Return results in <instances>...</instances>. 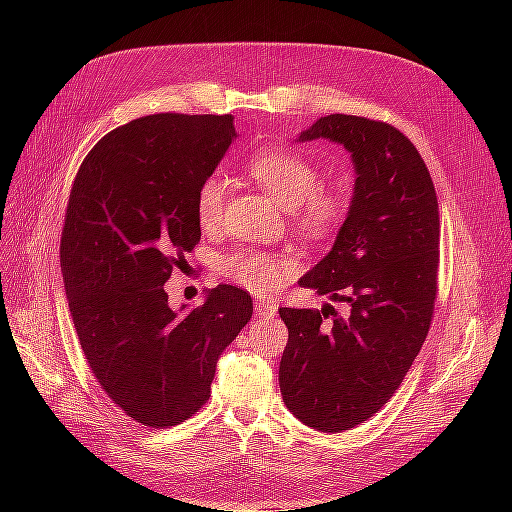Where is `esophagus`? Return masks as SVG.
I'll return each mask as SVG.
<instances>
[{"instance_id":"34e87169","label":"esophagus","mask_w":512,"mask_h":512,"mask_svg":"<svg viewBox=\"0 0 512 512\" xmlns=\"http://www.w3.org/2000/svg\"><path fill=\"white\" fill-rule=\"evenodd\" d=\"M254 312L258 318H273L277 314V307L271 301H256L254 303Z\"/></svg>"}]
</instances>
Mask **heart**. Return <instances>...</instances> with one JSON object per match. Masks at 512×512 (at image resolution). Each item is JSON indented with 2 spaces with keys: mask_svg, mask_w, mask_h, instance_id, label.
Segmentation results:
<instances>
[{
  "mask_svg": "<svg viewBox=\"0 0 512 512\" xmlns=\"http://www.w3.org/2000/svg\"><path fill=\"white\" fill-rule=\"evenodd\" d=\"M250 177L262 185L275 203L292 211L309 232L331 230L346 211L342 185H320L318 166L290 149H267L245 164ZM228 196V181L215 173L203 181L196 194V218L203 228L218 226ZM294 260L288 256L262 252H235L224 260V273L256 294H271L294 273Z\"/></svg>",
  "mask_w": 512,
  "mask_h": 512,
  "instance_id": "1",
  "label": "heart"
}]
</instances>
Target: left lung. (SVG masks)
Masks as SVG:
<instances>
[{"mask_svg": "<svg viewBox=\"0 0 512 512\" xmlns=\"http://www.w3.org/2000/svg\"><path fill=\"white\" fill-rule=\"evenodd\" d=\"M342 145L354 185L331 252L301 288L327 294L320 309L280 307L288 344L280 391L301 423L324 433L352 429L399 389L421 350L436 301L440 218L429 170L389 123L327 115L297 143Z\"/></svg>", "mask_w": 512, "mask_h": 512, "instance_id": "1", "label": "left lung"}]
</instances>
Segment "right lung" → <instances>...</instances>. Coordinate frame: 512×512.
Returning a JSON list of instances; mask_svg holds the SVG:
<instances>
[{"mask_svg":"<svg viewBox=\"0 0 512 512\" xmlns=\"http://www.w3.org/2000/svg\"><path fill=\"white\" fill-rule=\"evenodd\" d=\"M232 115H149L108 132L74 179L61 271L76 335L106 395L149 427L183 423L252 318L220 284L168 305L164 284L200 241L196 194L235 143Z\"/></svg>","mask_w":512,"mask_h":512,"instance_id":"right-lung-1","label":"right lung"}]
</instances>
